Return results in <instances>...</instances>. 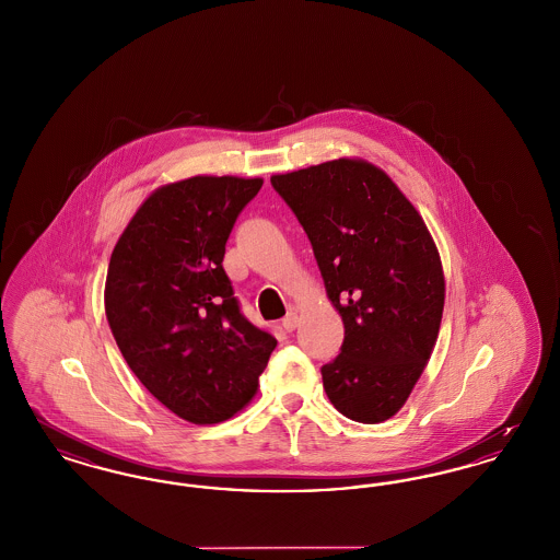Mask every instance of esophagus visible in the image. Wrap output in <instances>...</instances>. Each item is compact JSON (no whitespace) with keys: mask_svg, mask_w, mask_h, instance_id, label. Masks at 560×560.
Returning <instances> with one entry per match:
<instances>
[{"mask_svg":"<svg viewBox=\"0 0 560 560\" xmlns=\"http://www.w3.org/2000/svg\"><path fill=\"white\" fill-rule=\"evenodd\" d=\"M295 327H298V313L290 311L288 316L283 318V329H285V331H293Z\"/></svg>","mask_w":560,"mask_h":560,"instance_id":"obj_1","label":"esophagus"}]
</instances>
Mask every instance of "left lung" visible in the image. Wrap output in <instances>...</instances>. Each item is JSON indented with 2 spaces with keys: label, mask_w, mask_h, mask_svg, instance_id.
Returning a JSON list of instances; mask_svg holds the SVG:
<instances>
[{
  "label": "left lung",
  "mask_w": 560,
  "mask_h": 560,
  "mask_svg": "<svg viewBox=\"0 0 560 560\" xmlns=\"http://www.w3.org/2000/svg\"><path fill=\"white\" fill-rule=\"evenodd\" d=\"M304 226L346 337L320 369L337 410L375 425L408 400L435 348L446 279L423 217L380 166L337 158L270 177Z\"/></svg>",
  "instance_id": "8db88e82"
}]
</instances>
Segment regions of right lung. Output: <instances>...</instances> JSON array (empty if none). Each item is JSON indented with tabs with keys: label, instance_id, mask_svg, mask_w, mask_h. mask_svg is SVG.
Segmentation results:
<instances>
[{
	"label": "right lung",
	"instance_id": "1",
	"mask_svg": "<svg viewBox=\"0 0 560 560\" xmlns=\"http://www.w3.org/2000/svg\"><path fill=\"white\" fill-rule=\"evenodd\" d=\"M262 183L198 175L160 185L110 256L104 306L118 350L158 402L196 425L240 412L277 346L240 313L223 269L229 233Z\"/></svg>",
	"mask_w": 560,
	"mask_h": 560
}]
</instances>
